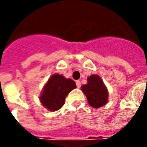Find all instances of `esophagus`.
Masks as SVG:
<instances>
[{
  "mask_svg": "<svg viewBox=\"0 0 147 147\" xmlns=\"http://www.w3.org/2000/svg\"><path fill=\"white\" fill-rule=\"evenodd\" d=\"M76 86L78 88H80V86H81V83H80V81H79V80L76 81Z\"/></svg>",
  "mask_w": 147,
  "mask_h": 147,
  "instance_id": "34e87169",
  "label": "esophagus"
}]
</instances>
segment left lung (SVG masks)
I'll return each mask as SVG.
<instances>
[{"instance_id": "left-lung-1", "label": "left lung", "mask_w": 147, "mask_h": 147, "mask_svg": "<svg viewBox=\"0 0 147 147\" xmlns=\"http://www.w3.org/2000/svg\"><path fill=\"white\" fill-rule=\"evenodd\" d=\"M87 102L93 108L98 109L107 104L109 101V91L101 77L93 74L87 77V83L81 86Z\"/></svg>"}]
</instances>
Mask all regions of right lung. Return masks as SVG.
Returning <instances> with one entry per match:
<instances>
[{"label": "right lung", "instance_id": "1", "mask_svg": "<svg viewBox=\"0 0 147 147\" xmlns=\"http://www.w3.org/2000/svg\"><path fill=\"white\" fill-rule=\"evenodd\" d=\"M75 88L76 85L72 80L58 73L53 74L43 87L39 100L45 109L55 112L64 105L65 98Z\"/></svg>", "mask_w": 147, "mask_h": 147}]
</instances>
